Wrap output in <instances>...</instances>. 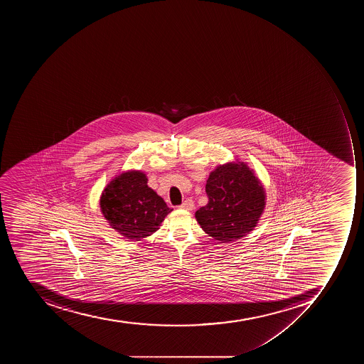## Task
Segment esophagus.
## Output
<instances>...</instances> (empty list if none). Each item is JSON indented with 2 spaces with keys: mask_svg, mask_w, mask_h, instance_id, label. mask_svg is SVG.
Segmentation results:
<instances>
[{
  "mask_svg": "<svg viewBox=\"0 0 364 364\" xmlns=\"http://www.w3.org/2000/svg\"><path fill=\"white\" fill-rule=\"evenodd\" d=\"M181 208L186 209V210H192V209L195 208V203H193L191 199H186V200L181 205Z\"/></svg>",
  "mask_w": 364,
  "mask_h": 364,
  "instance_id": "34e87169",
  "label": "esophagus"
}]
</instances>
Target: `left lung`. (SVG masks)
<instances>
[{
    "label": "left lung",
    "mask_w": 364,
    "mask_h": 364,
    "mask_svg": "<svg viewBox=\"0 0 364 364\" xmlns=\"http://www.w3.org/2000/svg\"><path fill=\"white\" fill-rule=\"evenodd\" d=\"M208 203L196 212L201 229L228 244L248 235L257 225L267 205L261 181L244 161L220 165L206 183Z\"/></svg>",
    "instance_id": "1"
}]
</instances>
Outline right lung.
<instances>
[{"label": "right lung", "instance_id": "1", "mask_svg": "<svg viewBox=\"0 0 364 364\" xmlns=\"http://www.w3.org/2000/svg\"><path fill=\"white\" fill-rule=\"evenodd\" d=\"M141 171H127L112 178L100 197L101 213L112 229L132 241L155 233L173 209L148 186Z\"/></svg>", "mask_w": 364, "mask_h": 364}]
</instances>
